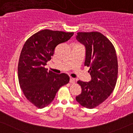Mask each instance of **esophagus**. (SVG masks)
I'll return each instance as SVG.
<instances>
[{
    "instance_id": "34e87169",
    "label": "esophagus",
    "mask_w": 133,
    "mask_h": 133,
    "mask_svg": "<svg viewBox=\"0 0 133 133\" xmlns=\"http://www.w3.org/2000/svg\"><path fill=\"white\" fill-rule=\"evenodd\" d=\"M69 82H70V83L74 84V83H75V79H74V78H70V81H69Z\"/></svg>"
}]
</instances>
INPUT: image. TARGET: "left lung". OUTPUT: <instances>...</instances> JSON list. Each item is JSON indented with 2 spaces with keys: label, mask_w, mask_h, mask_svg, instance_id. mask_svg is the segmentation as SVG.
I'll list each match as a JSON object with an SVG mask.
<instances>
[{
  "label": "left lung",
  "mask_w": 133,
  "mask_h": 133,
  "mask_svg": "<svg viewBox=\"0 0 133 133\" xmlns=\"http://www.w3.org/2000/svg\"><path fill=\"white\" fill-rule=\"evenodd\" d=\"M76 39L84 46V66L90 67L91 78L89 82L78 81L82 91L76 101L84 107L93 108L114 90L118 74L117 55L111 43L100 32H78Z\"/></svg>",
  "instance_id": "left-lung-1"
}]
</instances>
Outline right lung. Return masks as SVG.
Segmentation results:
<instances>
[{
	"label": "right lung",
	"mask_w": 133,
	"mask_h": 133,
	"mask_svg": "<svg viewBox=\"0 0 133 133\" xmlns=\"http://www.w3.org/2000/svg\"><path fill=\"white\" fill-rule=\"evenodd\" d=\"M74 32L44 29L28 39L19 58L18 78L27 99L39 108L53 101L61 86L69 82L65 74H56L45 68L58 44L68 41Z\"/></svg>",
	"instance_id": "right-lung-1"
}]
</instances>
